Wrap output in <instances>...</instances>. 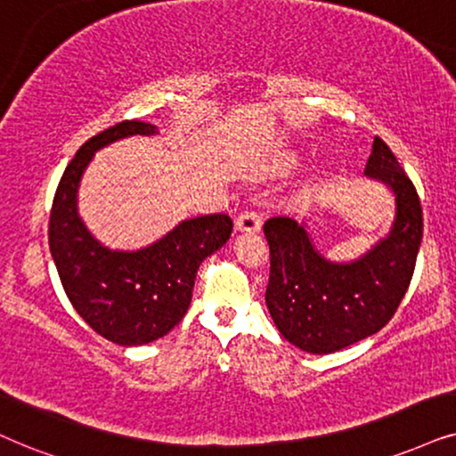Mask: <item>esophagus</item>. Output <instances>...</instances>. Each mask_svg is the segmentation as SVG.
Returning a JSON list of instances; mask_svg holds the SVG:
<instances>
[{
    "label": "esophagus",
    "instance_id": "esophagus-1",
    "mask_svg": "<svg viewBox=\"0 0 456 456\" xmlns=\"http://www.w3.org/2000/svg\"><path fill=\"white\" fill-rule=\"evenodd\" d=\"M258 229H261V216L255 210L241 212L238 221H235V232L240 233H255Z\"/></svg>",
    "mask_w": 456,
    "mask_h": 456
}]
</instances>
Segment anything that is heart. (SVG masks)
Masks as SVG:
<instances>
[{
	"label": "heart",
	"instance_id": "heart-1",
	"mask_svg": "<svg viewBox=\"0 0 456 456\" xmlns=\"http://www.w3.org/2000/svg\"><path fill=\"white\" fill-rule=\"evenodd\" d=\"M298 161H301V155H298V151H295V149H286V151H280L278 155H275L273 166L280 170H292V168H297Z\"/></svg>",
	"mask_w": 456,
	"mask_h": 456
}]
</instances>
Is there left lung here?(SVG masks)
I'll return each instance as SVG.
<instances>
[{"label":"left lung","mask_w":456,"mask_h":456,"mask_svg":"<svg viewBox=\"0 0 456 456\" xmlns=\"http://www.w3.org/2000/svg\"><path fill=\"white\" fill-rule=\"evenodd\" d=\"M364 175L389 189L395 212L387 235L354 261L322 255L307 223L275 215L263 224L271 250L265 303L281 337L307 354H334L381 330L412 280L423 238L417 189L379 136Z\"/></svg>","instance_id":"8db88e82"}]
</instances>
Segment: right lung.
<instances>
[{
  "label": "right lung",
  "instance_id": "obj_1",
  "mask_svg": "<svg viewBox=\"0 0 456 456\" xmlns=\"http://www.w3.org/2000/svg\"><path fill=\"white\" fill-rule=\"evenodd\" d=\"M138 134L155 136L159 130L126 119L77 149L56 189L48 229L69 301L92 330L122 347L158 341L185 318L201 261L233 232L227 215H206L181 221L138 250H113L92 235L77 210L84 172L102 147Z\"/></svg>",
  "mask_w": 456,
  "mask_h": 456
}]
</instances>
